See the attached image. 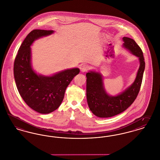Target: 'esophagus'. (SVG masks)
Returning <instances> with one entry per match:
<instances>
[{
    "label": "esophagus",
    "instance_id": "1",
    "mask_svg": "<svg viewBox=\"0 0 160 160\" xmlns=\"http://www.w3.org/2000/svg\"><path fill=\"white\" fill-rule=\"evenodd\" d=\"M89 68H90L89 66H88V65H87V64H84V65L81 66V68H80L81 71V72H87V70H89Z\"/></svg>",
    "mask_w": 160,
    "mask_h": 160
}]
</instances>
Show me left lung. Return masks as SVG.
Here are the masks:
<instances>
[{"label": "left lung", "instance_id": "left-lung-1", "mask_svg": "<svg viewBox=\"0 0 160 160\" xmlns=\"http://www.w3.org/2000/svg\"><path fill=\"white\" fill-rule=\"evenodd\" d=\"M123 46L138 57L140 67L132 84L118 96H109L106 92L100 73L90 71L87 76V100L89 108L99 118H110L123 112L134 102L140 92L145 68L143 52L134 40L123 37Z\"/></svg>", "mask_w": 160, "mask_h": 160}]
</instances>
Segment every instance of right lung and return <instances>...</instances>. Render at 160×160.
<instances>
[{"label": "right lung", "mask_w": 160, "mask_h": 160, "mask_svg": "<svg viewBox=\"0 0 160 160\" xmlns=\"http://www.w3.org/2000/svg\"><path fill=\"white\" fill-rule=\"evenodd\" d=\"M53 31L34 29L21 44L14 64V75L17 90L26 103L34 111L48 114L57 109L65 91L79 69L65 70L51 76L37 75L31 66L30 46L34 41L53 33Z\"/></svg>", "instance_id": "add662e5"}]
</instances>
